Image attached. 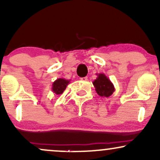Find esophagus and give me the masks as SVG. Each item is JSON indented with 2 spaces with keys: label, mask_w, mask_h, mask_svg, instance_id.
I'll return each instance as SVG.
<instances>
[{
  "label": "esophagus",
  "mask_w": 160,
  "mask_h": 160,
  "mask_svg": "<svg viewBox=\"0 0 160 160\" xmlns=\"http://www.w3.org/2000/svg\"><path fill=\"white\" fill-rule=\"evenodd\" d=\"M80 80H82V81H86V80H88V78H86V77H85V78H80Z\"/></svg>",
  "instance_id": "34e87169"
}]
</instances>
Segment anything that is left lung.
Masks as SVG:
<instances>
[{
  "instance_id": "1",
  "label": "left lung",
  "mask_w": 160,
  "mask_h": 160,
  "mask_svg": "<svg viewBox=\"0 0 160 160\" xmlns=\"http://www.w3.org/2000/svg\"><path fill=\"white\" fill-rule=\"evenodd\" d=\"M97 78L92 82L97 94L101 97L109 96L114 92L115 88L111 80L104 74H96Z\"/></svg>"
}]
</instances>
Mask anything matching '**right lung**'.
I'll use <instances>...</instances> for the list:
<instances>
[{"label":"right lung","mask_w":160,"mask_h":160,"mask_svg":"<svg viewBox=\"0 0 160 160\" xmlns=\"http://www.w3.org/2000/svg\"><path fill=\"white\" fill-rule=\"evenodd\" d=\"M71 80H65L64 78H58L53 82L52 86V91L56 95H60L63 93V92L68 85Z\"/></svg>","instance_id":"obj_1"}]
</instances>
